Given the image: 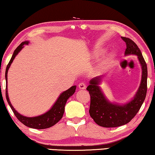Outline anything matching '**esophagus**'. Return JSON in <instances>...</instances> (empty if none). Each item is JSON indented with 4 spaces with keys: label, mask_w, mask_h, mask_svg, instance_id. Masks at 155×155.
<instances>
[{
    "label": "esophagus",
    "mask_w": 155,
    "mask_h": 155,
    "mask_svg": "<svg viewBox=\"0 0 155 155\" xmlns=\"http://www.w3.org/2000/svg\"><path fill=\"white\" fill-rule=\"evenodd\" d=\"M86 87H87V85H86L85 83H83V82H80L79 84H78V87H79V89H84Z\"/></svg>",
    "instance_id": "esophagus-1"
}]
</instances>
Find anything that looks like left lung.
<instances>
[{"label":"left lung","instance_id":"1","mask_svg":"<svg viewBox=\"0 0 155 155\" xmlns=\"http://www.w3.org/2000/svg\"><path fill=\"white\" fill-rule=\"evenodd\" d=\"M126 43L125 55L135 54L138 56L142 68V77L139 88L132 101L128 103L120 105L109 102L104 96L101 87V76L90 80L87 88L91 97L89 114L95 123L101 127H116L127 124L134 117L143 103L147 93V68L142 53L137 45L132 39L123 37Z\"/></svg>","mask_w":155,"mask_h":155}]
</instances>
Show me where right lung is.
<instances>
[{
  "mask_svg": "<svg viewBox=\"0 0 155 155\" xmlns=\"http://www.w3.org/2000/svg\"><path fill=\"white\" fill-rule=\"evenodd\" d=\"M29 41H24L22 42L14 51L13 55L8 63V66H7L6 71H5V80H6V91H5V96L6 99L8 101V104L10 106L12 110L13 111L14 115L16 117L18 118V120L25 125L27 127H29L31 128H34V129H38V130H42L46 129V128H49L52 127L58 123L61 118H62L63 114L64 113V107L66 103L67 100L74 94L76 89V86H73L70 89H68L66 91H64L60 94L59 96L58 99L57 100L55 103L53 104L52 108L50 109L48 111L42 115L35 116V117H26V116L21 115L18 114L17 111L15 110V109L13 107L10 101L9 100L8 93V72L9 70V68L10 67L11 64L12 63L13 60L15 58L21 50L23 48V45L28 44Z\"/></svg>",
  "mask_w": 155,
  "mask_h": 155,
  "instance_id": "add662e5",
  "label": "right lung"
}]
</instances>
